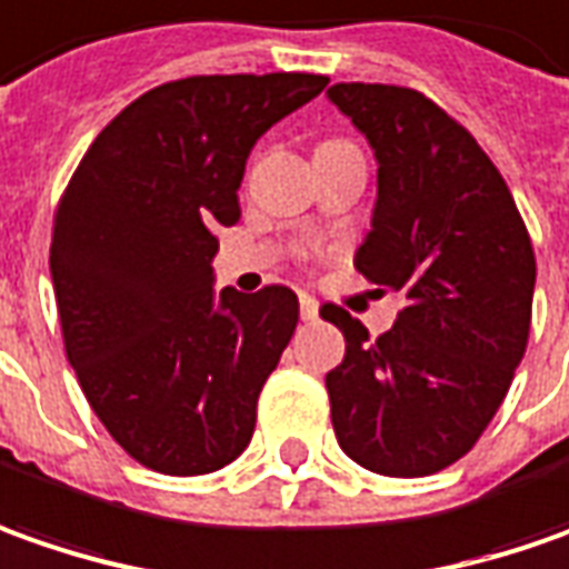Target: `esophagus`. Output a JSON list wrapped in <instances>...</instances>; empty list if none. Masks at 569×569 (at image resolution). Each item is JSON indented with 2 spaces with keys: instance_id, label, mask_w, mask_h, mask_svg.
Instances as JSON below:
<instances>
[{
  "instance_id": "34e87169",
  "label": "esophagus",
  "mask_w": 569,
  "mask_h": 569,
  "mask_svg": "<svg viewBox=\"0 0 569 569\" xmlns=\"http://www.w3.org/2000/svg\"><path fill=\"white\" fill-rule=\"evenodd\" d=\"M299 311H302V321H318V302L311 296H299Z\"/></svg>"
}]
</instances>
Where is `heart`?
Segmentation results:
<instances>
[{
    "instance_id": "obj_1",
    "label": "heart",
    "mask_w": 569,
    "mask_h": 569,
    "mask_svg": "<svg viewBox=\"0 0 569 569\" xmlns=\"http://www.w3.org/2000/svg\"><path fill=\"white\" fill-rule=\"evenodd\" d=\"M330 144H346V141H337V138H330V141H323L321 148H330Z\"/></svg>"
}]
</instances>
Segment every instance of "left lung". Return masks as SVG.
Returning a JSON list of instances; mask_svg holds the SVG:
<instances>
[{"instance_id":"8db88e82","label":"left lung","mask_w":569,"mask_h":569,"mask_svg":"<svg viewBox=\"0 0 569 569\" xmlns=\"http://www.w3.org/2000/svg\"><path fill=\"white\" fill-rule=\"evenodd\" d=\"M327 97L378 157L356 270L406 302L378 340L340 305L321 308L346 337L343 362L327 375L333 431L346 457L378 476H435L476 447L522 362L532 239L498 167L435 100L362 81Z\"/></svg>"}]
</instances>
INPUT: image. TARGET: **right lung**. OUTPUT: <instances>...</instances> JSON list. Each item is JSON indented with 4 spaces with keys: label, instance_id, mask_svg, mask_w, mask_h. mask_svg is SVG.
Instances as JSON below:
<instances>
[{
    "label": "right lung",
    "instance_id": "obj_1",
    "mask_svg": "<svg viewBox=\"0 0 569 569\" xmlns=\"http://www.w3.org/2000/svg\"><path fill=\"white\" fill-rule=\"evenodd\" d=\"M327 81H167L93 138L59 198L50 270L66 356L112 441L153 472H217L254 435L299 299L289 286L213 296V229L242 217L254 141Z\"/></svg>",
    "mask_w": 569,
    "mask_h": 569
}]
</instances>
